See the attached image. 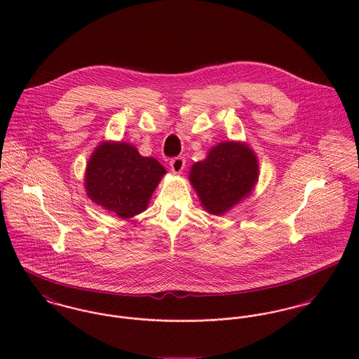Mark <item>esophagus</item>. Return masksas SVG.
<instances>
[{"mask_svg":"<svg viewBox=\"0 0 359 359\" xmlns=\"http://www.w3.org/2000/svg\"><path fill=\"white\" fill-rule=\"evenodd\" d=\"M170 167H171V171L174 174H180L182 172V170L185 168V158L182 156H178V157H174L171 158L170 161Z\"/></svg>","mask_w":359,"mask_h":359,"instance_id":"34e87169","label":"esophagus"}]
</instances>
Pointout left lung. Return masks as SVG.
<instances>
[{
	"instance_id": "obj_1",
	"label": "left lung",
	"mask_w": 359,
	"mask_h": 359,
	"mask_svg": "<svg viewBox=\"0 0 359 359\" xmlns=\"http://www.w3.org/2000/svg\"><path fill=\"white\" fill-rule=\"evenodd\" d=\"M258 180L256 154L242 142H221L192 165L189 181L210 214L221 215L249 196Z\"/></svg>"
}]
</instances>
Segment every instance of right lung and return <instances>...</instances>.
<instances>
[{"mask_svg": "<svg viewBox=\"0 0 359 359\" xmlns=\"http://www.w3.org/2000/svg\"><path fill=\"white\" fill-rule=\"evenodd\" d=\"M164 174L156 158L141 156L135 147L102 142L88 160L86 191L97 205L120 218H131L147 210Z\"/></svg>", "mask_w": 359, "mask_h": 359, "instance_id": "1", "label": "right lung"}]
</instances>
